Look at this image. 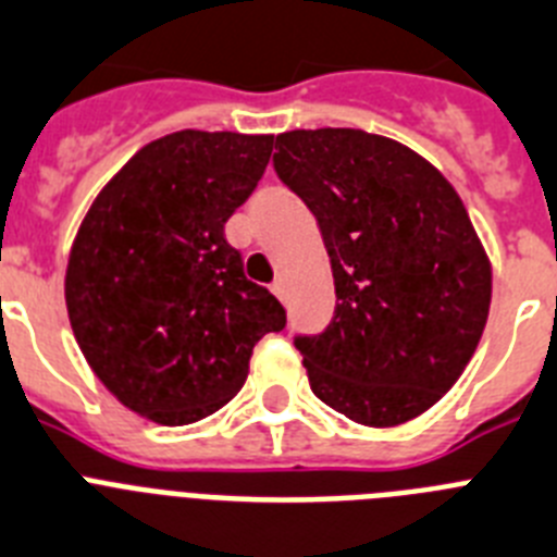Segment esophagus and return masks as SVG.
Returning a JSON list of instances; mask_svg holds the SVG:
<instances>
[{"instance_id":"esophagus-1","label":"esophagus","mask_w":557,"mask_h":557,"mask_svg":"<svg viewBox=\"0 0 557 557\" xmlns=\"http://www.w3.org/2000/svg\"><path fill=\"white\" fill-rule=\"evenodd\" d=\"M272 294L277 299H285V283H283V280H274V283H272Z\"/></svg>"}]
</instances>
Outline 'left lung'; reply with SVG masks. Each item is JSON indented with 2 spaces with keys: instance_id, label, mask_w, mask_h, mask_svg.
Listing matches in <instances>:
<instances>
[{
  "instance_id": "1",
  "label": "left lung",
  "mask_w": 557,
  "mask_h": 557,
  "mask_svg": "<svg viewBox=\"0 0 557 557\" xmlns=\"http://www.w3.org/2000/svg\"><path fill=\"white\" fill-rule=\"evenodd\" d=\"M274 171L317 215L336 285L327 331L294 342L313 395L370 429L432 409L491 311L462 198L418 151L361 128L277 134Z\"/></svg>"
}]
</instances>
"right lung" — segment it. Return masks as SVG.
<instances>
[{
    "label": "right lung",
    "instance_id": "add662e5",
    "mask_svg": "<svg viewBox=\"0 0 557 557\" xmlns=\"http://www.w3.org/2000/svg\"><path fill=\"white\" fill-rule=\"evenodd\" d=\"M274 134L185 132L143 145L91 201L64 297L91 372L125 409L187 425L230 404L251 350L283 331L224 224L258 187Z\"/></svg>",
    "mask_w": 557,
    "mask_h": 557
}]
</instances>
